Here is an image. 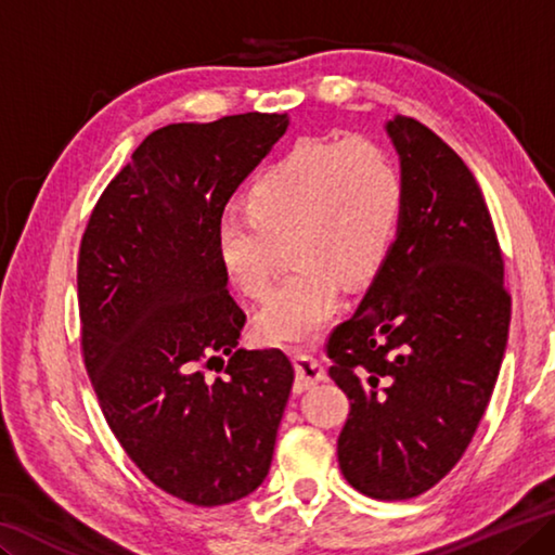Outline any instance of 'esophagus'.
<instances>
[{"label": "esophagus", "instance_id": "esophagus-1", "mask_svg": "<svg viewBox=\"0 0 555 555\" xmlns=\"http://www.w3.org/2000/svg\"><path fill=\"white\" fill-rule=\"evenodd\" d=\"M294 367H296V392H304L313 388L315 383L325 380V367L321 365V360H315L309 353H294Z\"/></svg>", "mask_w": 555, "mask_h": 555}]
</instances>
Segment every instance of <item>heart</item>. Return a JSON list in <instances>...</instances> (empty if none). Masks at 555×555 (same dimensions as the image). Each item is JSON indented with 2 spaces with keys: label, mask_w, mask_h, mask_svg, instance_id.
I'll return each instance as SVG.
<instances>
[{
  "label": "heart",
  "mask_w": 555,
  "mask_h": 555,
  "mask_svg": "<svg viewBox=\"0 0 555 555\" xmlns=\"http://www.w3.org/2000/svg\"><path fill=\"white\" fill-rule=\"evenodd\" d=\"M246 212L217 222L219 261L242 294L263 298L292 242L296 269L257 313L263 343L309 346L336 315L343 279H373L392 249L402 215V175L371 140L304 138L246 188Z\"/></svg>",
  "instance_id": "obj_1"
}]
</instances>
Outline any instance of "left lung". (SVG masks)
<instances>
[{"instance_id":"obj_1","label":"left lung","mask_w":555,"mask_h":555,"mask_svg":"<svg viewBox=\"0 0 555 555\" xmlns=\"http://www.w3.org/2000/svg\"><path fill=\"white\" fill-rule=\"evenodd\" d=\"M402 175L392 249L328 338L348 395L338 464L365 496H420L467 450L494 392L512 298L487 202L469 167L422 122H385Z\"/></svg>"}]
</instances>
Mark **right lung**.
<instances>
[{"instance_id":"add662e5","label":"right lung","mask_w":555,"mask_h":555,"mask_svg":"<svg viewBox=\"0 0 555 555\" xmlns=\"http://www.w3.org/2000/svg\"><path fill=\"white\" fill-rule=\"evenodd\" d=\"M286 113L172 122L147 135L88 219L78 309L88 375L138 469L195 506L249 496L267 479L294 385L281 350H244L215 230ZM231 356L224 378L204 365Z\"/></svg>"}]
</instances>
